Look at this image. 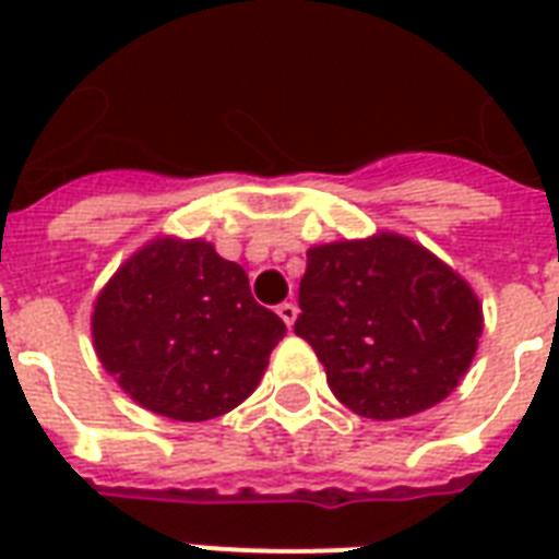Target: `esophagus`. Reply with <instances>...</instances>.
<instances>
[{"label": "esophagus", "instance_id": "1", "mask_svg": "<svg viewBox=\"0 0 559 559\" xmlns=\"http://www.w3.org/2000/svg\"><path fill=\"white\" fill-rule=\"evenodd\" d=\"M278 316H281V322L287 324V328H293V324H296L298 307L293 305V301H284V305H278Z\"/></svg>", "mask_w": 559, "mask_h": 559}]
</instances>
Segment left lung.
I'll list each match as a JSON object with an SVG mask.
<instances>
[{
  "instance_id": "1",
  "label": "left lung",
  "mask_w": 559,
  "mask_h": 559,
  "mask_svg": "<svg viewBox=\"0 0 559 559\" xmlns=\"http://www.w3.org/2000/svg\"><path fill=\"white\" fill-rule=\"evenodd\" d=\"M296 333L316 350L340 403L371 420L432 408L476 357V289L397 231L307 249Z\"/></svg>"
}]
</instances>
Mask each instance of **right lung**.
I'll return each instance as SVG.
<instances>
[{"label": "right lung", "instance_id": "obj_1", "mask_svg": "<svg viewBox=\"0 0 559 559\" xmlns=\"http://www.w3.org/2000/svg\"><path fill=\"white\" fill-rule=\"evenodd\" d=\"M284 322L252 298L240 263L202 237L156 235L92 305V345L127 397L200 424L240 406L261 382Z\"/></svg>", "mask_w": 559, "mask_h": 559}]
</instances>
